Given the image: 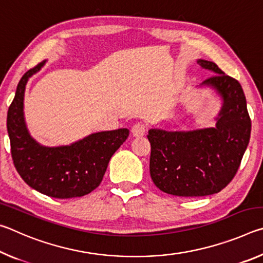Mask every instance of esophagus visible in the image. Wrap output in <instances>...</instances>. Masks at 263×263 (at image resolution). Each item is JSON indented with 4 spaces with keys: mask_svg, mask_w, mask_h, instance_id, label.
<instances>
[{
    "mask_svg": "<svg viewBox=\"0 0 263 263\" xmlns=\"http://www.w3.org/2000/svg\"><path fill=\"white\" fill-rule=\"evenodd\" d=\"M146 131H147V125L144 123H137L132 126V133L135 137H142L145 136Z\"/></svg>",
    "mask_w": 263,
    "mask_h": 263,
    "instance_id": "obj_1",
    "label": "esophagus"
}]
</instances>
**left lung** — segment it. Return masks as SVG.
<instances>
[{"label":"left lung","instance_id":"obj_1","mask_svg":"<svg viewBox=\"0 0 263 263\" xmlns=\"http://www.w3.org/2000/svg\"><path fill=\"white\" fill-rule=\"evenodd\" d=\"M203 69L215 73L201 83L221 101L216 125L190 131L151 128L149 173L154 184L169 195L199 197L219 193L241 162L251 138L246 97L237 80L212 61L198 59Z\"/></svg>","mask_w":263,"mask_h":263}]
</instances>
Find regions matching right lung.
<instances>
[{"label": "right lung", "instance_id": "add662e5", "mask_svg": "<svg viewBox=\"0 0 263 263\" xmlns=\"http://www.w3.org/2000/svg\"><path fill=\"white\" fill-rule=\"evenodd\" d=\"M46 60L22 77L9 106L7 128L12 161L31 188L54 198H73L91 193L102 182L111 157L127 139V128L91 133L70 145L44 146L31 137L24 118V92L29 79Z\"/></svg>", "mask_w": 263, "mask_h": 263}]
</instances>
